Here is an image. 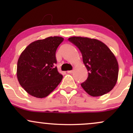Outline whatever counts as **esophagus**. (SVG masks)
Listing matches in <instances>:
<instances>
[{"instance_id":"1","label":"esophagus","mask_w":133,"mask_h":133,"mask_svg":"<svg viewBox=\"0 0 133 133\" xmlns=\"http://www.w3.org/2000/svg\"><path fill=\"white\" fill-rule=\"evenodd\" d=\"M73 71L72 70H71V71H68V73H69V74H71V73H72Z\"/></svg>"}]
</instances>
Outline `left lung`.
<instances>
[{
    "mask_svg": "<svg viewBox=\"0 0 133 133\" xmlns=\"http://www.w3.org/2000/svg\"><path fill=\"white\" fill-rule=\"evenodd\" d=\"M68 40L80 50L89 72L88 79L81 84L82 88L93 97L111 91L117 81L119 67L116 58L109 47L95 39L71 37Z\"/></svg>",
    "mask_w": 133,
    "mask_h": 133,
    "instance_id": "obj_1",
    "label": "left lung"
}]
</instances>
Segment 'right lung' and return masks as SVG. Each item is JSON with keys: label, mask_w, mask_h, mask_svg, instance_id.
<instances>
[{"label": "right lung", "mask_w": 133, "mask_h": 133, "mask_svg": "<svg viewBox=\"0 0 133 133\" xmlns=\"http://www.w3.org/2000/svg\"><path fill=\"white\" fill-rule=\"evenodd\" d=\"M64 39L49 37L32 42L18 59L17 76L21 86L30 95L46 97L61 82L63 76L57 71L56 52Z\"/></svg>", "instance_id": "add662e5"}]
</instances>
